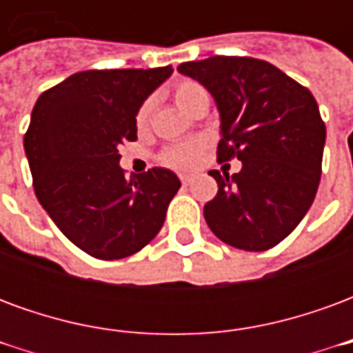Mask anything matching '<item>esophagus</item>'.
Instances as JSON below:
<instances>
[{"label":"esophagus","instance_id":"esophagus-1","mask_svg":"<svg viewBox=\"0 0 353 353\" xmlns=\"http://www.w3.org/2000/svg\"><path fill=\"white\" fill-rule=\"evenodd\" d=\"M179 179H181V183L183 185H189L192 181V177L187 176V174H181V176H179Z\"/></svg>","mask_w":353,"mask_h":353}]
</instances>
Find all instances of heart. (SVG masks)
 <instances>
[{"label": "heart", "mask_w": 353, "mask_h": 353, "mask_svg": "<svg viewBox=\"0 0 353 353\" xmlns=\"http://www.w3.org/2000/svg\"><path fill=\"white\" fill-rule=\"evenodd\" d=\"M204 92V88L200 87L194 81H181L174 90V98H176L177 105L185 111H189L194 101L199 100ZM147 115H149V103H143L139 108L138 115H136V124L143 126L147 123ZM200 151H202V143L200 141H192V143H181V145L170 147L162 153V162L174 166V168H191L199 162Z\"/></svg>", "instance_id": "heart-1"}]
</instances>
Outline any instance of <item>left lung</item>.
<instances>
[{"label": "left lung", "instance_id": "left-lung-1", "mask_svg": "<svg viewBox=\"0 0 353 353\" xmlns=\"http://www.w3.org/2000/svg\"><path fill=\"white\" fill-rule=\"evenodd\" d=\"M214 96L221 119L217 161L236 157L238 174L212 170L217 194L204 206L215 236L265 252L289 236L310 210L321 177L325 124L318 101L276 65L212 57L177 68Z\"/></svg>", "mask_w": 353, "mask_h": 353}]
</instances>
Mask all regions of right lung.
I'll return each instance as SVG.
<instances>
[{
    "mask_svg": "<svg viewBox=\"0 0 353 353\" xmlns=\"http://www.w3.org/2000/svg\"><path fill=\"white\" fill-rule=\"evenodd\" d=\"M88 70L37 98L24 136L35 196L68 240L96 259L134 255L161 230L181 181L172 170L124 176L119 145L138 138L136 115L172 75Z\"/></svg>",
    "mask_w": 353,
    "mask_h": 353,
    "instance_id": "obj_1",
    "label": "right lung"
}]
</instances>
